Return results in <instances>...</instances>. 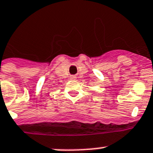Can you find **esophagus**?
I'll return each mask as SVG.
<instances>
[{
    "mask_svg": "<svg viewBox=\"0 0 153 153\" xmlns=\"http://www.w3.org/2000/svg\"><path fill=\"white\" fill-rule=\"evenodd\" d=\"M70 79H76V76H75V75H71Z\"/></svg>",
    "mask_w": 153,
    "mask_h": 153,
    "instance_id": "obj_1",
    "label": "esophagus"
}]
</instances>
